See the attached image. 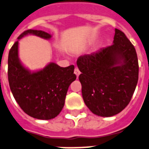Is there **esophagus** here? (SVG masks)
Masks as SVG:
<instances>
[{
  "instance_id": "obj_1",
  "label": "esophagus",
  "mask_w": 149,
  "mask_h": 149,
  "mask_svg": "<svg viewBox=\"0 0 149 149\" xmlns=\"http://www.w3.org/2000/svg\"><path fill=\"white\" fill-rule=\"evenodd\" d=\"M74 73H75V74H76V75H77V78H78L79 76V74H80V71H79V69L77 68V67H76V68H75V70H74Z\"/></svg>"
}]
</instances>
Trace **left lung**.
<instances>
[{
  "instance_id": "1",
  "label": "left lung",
  "mask_w": 149,
  "mask_h": 149,
  "mask_svg": "<svg viewBox=\"0 0 149 149\" xmlns=\"http://www.w3.org/2000/svg\"><path fill=\"white\" fill-rule=\"evenodd\" d=\"M113 44L77 59L82 98L92 113L111 117L130 102L139 79L134 46L122 31L115 29Z\"/></svg>"
}]
</instances>
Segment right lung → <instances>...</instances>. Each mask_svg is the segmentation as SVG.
<instances>
[{
	"instance_id": "add662e5",
	"label": "right lung",
	"mask_w": 149,
	"mask_h": 149,
	"mask_svg": "<svg viewBox=\"0 0 149 149\" xmlns=\"http://www.w3.org/2000/svg\"><path fill=\"white\" fill-rule=\"evenodd\" d=\"M27 34L48 39L51 35L41 30L29 29L17 39ZM17 41L8 55V81L10 88L21 109L30 117L40 120H51L63 109L67 90L77 79L74 66L61 67L51 63L38 72H30L20 63L18 58Z\"/></svg>"
}]
</instances>
